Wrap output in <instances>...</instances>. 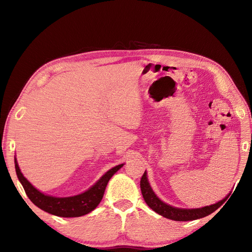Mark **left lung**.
<instances>
[{
  "label": "left lung",
  "mask_w": 252,
  "mask_h": 252,
  "mask_svg": "<svg viewBox=\"0 0 252 252\" xmlns=\"http://www.w3.org/2000/svg\"><path fill=\"white\" fill-rule=\"evenodd\" d=\"M141 191L143 194V197L146 204L149 207L158 213L159 216H162L166 219H169L172 220H179V222H185V220H193L201 219L204 217L209 216L210 213L216 211L219 207L223 205V203L228 199V196L230 193H228L223 200L219 201L216 204H212L209 206H205V207L201 208H178L173 207L171 205L166 204L161 199H158V196L155 193L154 190H152L148 178H147V172L145 171L143 177L141 179Z\"/></svg>",
  "instance_id": "obj_1"
}]
</instances>
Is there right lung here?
<instances>
[{
    "instance_id": "1",
    "label": "right lung",
    "mask_w": 252,
    "mask_h": 252,
    "mask_svg": "<svg viewBox=\"0 0 252 252\" xmlns=\"http://www.w3.org/2000/svg\"><path fill=\"white\" fill-rule=\"evenodd\" d=\"M14 166H16V172L19 181L21 182L29 200L35 206L57 217L78 218L85 216L96 208V206L103 199L105 189L109 180L114 173L124 166V164L114 166L113 168L109 169L86 191L66 197H57L41 192L23 175L16 158H14Z\"/></svg>"
}]
</instances>
